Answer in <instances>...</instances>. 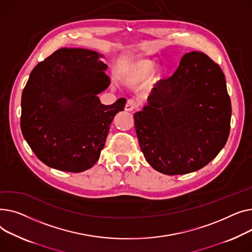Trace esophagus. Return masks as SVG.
<instances>
[{
	"mask_svg": "<svg viewBox=\"0 0 252 252\" xmlns=\"http://www.w3.org/2000/svg\"><path fill=\"white\" fill-rule=\"evenodd\" d=\"M136 107H137V105H136V102L134 100L128 99L127 102H126V105H125V111L132 112L133 110L136 109Z\"/></svg>",
	"mask_w": 252,
	"mask_h": 252,
	"instance_id": "obj_1",
	"label": "esophagus"
}]
</instances>
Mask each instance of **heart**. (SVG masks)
<instances>
[{"mask_svg": "<svg viewBox=\"0 0 252 252\" xmlns=\"http://www.w3.org/2000/svg\"><path fill=\"white\" fill-rule=\"evenodd\" d=\"M165 71L157 62L145 58H134L125 61L119 69L118 77L127 86H136L143 81L142 93L152 94L164 78Z\"/></svg>", "mask_w": 252, "mask_h": 252, "instance_id": "obj_1", "label": "heart"}]
</instances>
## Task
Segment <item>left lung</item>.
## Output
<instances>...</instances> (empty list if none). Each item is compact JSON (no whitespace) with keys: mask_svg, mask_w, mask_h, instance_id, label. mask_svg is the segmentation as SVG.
I'll return each mask as SVG.
<instances>
[{"mask_svg":"<svg viewBox=\"0 0 252 252\" xmlns=\"http://www.w3.org/2000/svg\"><path fill=\"white\" fill-rule=\"evenodd\" d=\"M231 99L218 64L203 53L185 54L173 75L161 80L134 114L140 150L158 172H195L225 146Z\"/></svg>","mask_w":252,"mask_h":252,"instance_id":"left-lung-1","label":"left lung"}]
</instances>
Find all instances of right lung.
Returning a JSON list of instances; mask_svg holds the SVG:
<instances>
[{
    "instance_id": "right-lung-1",
    "label": "right lung",
    "mask_w": 252,
    "mask_h": 252,
    "mask_svg": "<svg viewBox=\"0 0 252 252\" xmlns=\"http://www.w3.org/2000/svg\"><path fill=\"white\" fill-rule=\"evenodd\" d=\"M102 57L92 50L63 48L29 75L21 97V131L35 156L53 169H91L115 115L124 110V97L105 106L97 96L111 82Z\"/></svg>"
}]
</instances>
